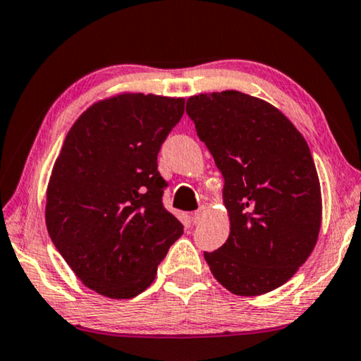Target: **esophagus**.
<instances>
[{"label":"esophagus","instance_id":"1","mask_svg":"<svg viewBox=\"0 0 361 361\" xmlns=\"http://www.w3.org/2000/svg\"><path fill=\"white\" fill-rule=\"evenodd\" d=\"M206 214H207V207L206 206H201L196 212H192V222L199 224L204 217H206Z\"/></svg>","mask_w":361,"mask_h":361}]
</instances>
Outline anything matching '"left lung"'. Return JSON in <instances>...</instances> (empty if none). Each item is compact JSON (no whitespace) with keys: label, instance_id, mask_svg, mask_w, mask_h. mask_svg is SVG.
<instances>
[{"label":"left lung","instance_id":"obj_1","mask_svg":"<svg viewBox=\"0 0 361 361\" xmlns=\"http://www.w3.org/2000/svg\"><path fill=\"white\" fill-rule=\"evenodd\" d=\"M224 176L230 235L204 252L228 292L256 297L293 277L318 241L321 186L305 137L276 106L238 90L186 102Z\"/></svg>","mask_w":361,"mask_h":361}]
</instances>
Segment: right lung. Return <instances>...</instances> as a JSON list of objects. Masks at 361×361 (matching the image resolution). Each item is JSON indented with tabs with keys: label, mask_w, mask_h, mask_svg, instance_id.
Here are the masks:
<instances>
[{
	"label": "right lung",
	"mask_w": 361,
	"mask_h": 361,
	"mask_svg": "<svg viewBox=\"0 0 361 361\" xmlns=\"http://www.w3.org/2000/svg\"><path fill=\"white\" fill-rule=\"evenodd\" d=\"M185 99L118 94L89 106L64 139L47 188V230L85 287L125 300L154 282L183 235L162 204L157 154Z\"/></svg>",
	"instance_id": "1"
}]
</instances>
